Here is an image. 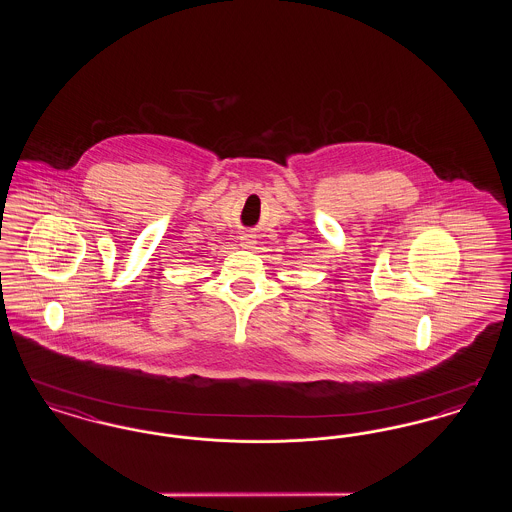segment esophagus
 Returning <instances> with one entry per match:
<instances>
[{"mask_svg":"<svg viewBox=\"0 0 512 512\" xmlns=\"http://www.w3.org/2000/svg\"><path fill=\"white\" fill-rule=\"evenodd\" d=\"M240 244H242V247H245V249H251V247L255 245V238H253L251 234H245V236L240 238Z\"/></svg>","mask_w":512,"mask_h":512,"instance_id":"1","label":"esophagus"}]
</instances>
